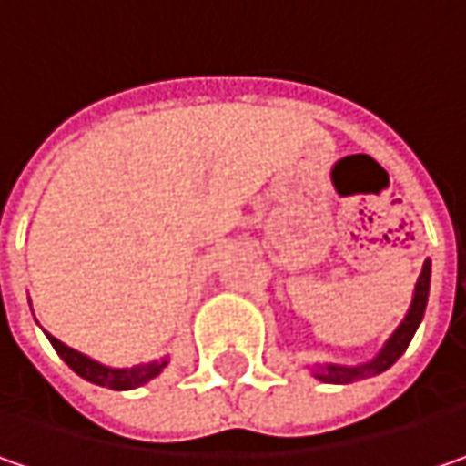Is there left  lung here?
Returning <instances> with one entry per match:
<instances>
[{"instance_id": "obj_1", "label": "left lung", "mask_w": 466, "mask_h": 466, "mask_svg": "<svg viewBox=\"0 0 466 466\" xmlns=\"http://www.w3.org/2000/svg\"><path fill=\"white\" fill-rule=\"evenodd\" d=\"M428 292H431V260H425L422 266V273L417 279L415 287V299H412V308L407 318L401 320V326L396 329L394 336L386 341V347L380 350V354L365 362V365H357V368H341V365H318L315 368V378L323 380V383H352V380H360V378H370V375L383 373L394 365L396 360L404 354V350L410 347L412 336H415L417 326L425 315V305H428Z\"/></svg>"}]
</instances>
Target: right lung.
I'll list each match as a JSON object with an SVG mask.
<instances>
[{
    "label": "right lung",
    "instance_id": "1",
    "mask_svg": "<svg viewBox=\"0 0 466 466\" xmlns=\"http://www.w3.org/2000/svg\"><path fill=\"white\" fill-rule=\"evenodd\" d=\"M49 341L51 347L56 350V354H59L80 378L91 380L96 386L114 389V391H127V389H135V386L148 383V380L161 373V370L167 368V362H169L167 357H161V360H153V362H146V365H135V368H125V370H114V368H106V365L96 362V360L86 357V354L75 352L67 344H62L59 339H54V336H49Z\"/></svg>",
    "mask_w": 466,
    "mask_h": 466
}]
</instances>
